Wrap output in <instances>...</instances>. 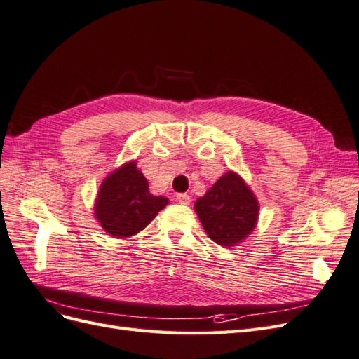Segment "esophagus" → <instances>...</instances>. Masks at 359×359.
Returning <instances> with one entry per match:
<instances>
[{"label": "esophagus", "mask_w": 359, "mask_h": 359, "mask_svg": "<svg viewBox=\"0 0 359 359\" xmlns=\"http://www.w3.org/2000/svg\"><path fill=\"white\" fill-rule=\"evenodd\" d=\"M177 201L180 202V203H182V205H189L190 203V196L187 193H178L177 194Z\"/></svg>", "instance_id": "1"}]
</instances>
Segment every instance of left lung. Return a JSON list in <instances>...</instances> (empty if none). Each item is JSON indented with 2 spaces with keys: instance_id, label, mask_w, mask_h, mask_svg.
<instances>
[{
  "instance_id": "8db88e82",
  "label": "left lung",
  "mask_w": 359,
  "mask_h": 359,
  "mask_svg": "<svg viewBox=\"0 0 359 359\" xmlns=\"http://www.w3.org/2000/svg\"><path fill=\"white\" fill-rule=\"evenodd\" d=\"M203 229L223 247H233L252 233L257 223L259 203L244 180L229 170L217 180L205 196L194 202Z\"/></svg>"
}]
</instances>
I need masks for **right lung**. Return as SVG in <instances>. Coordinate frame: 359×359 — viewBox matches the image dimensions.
I'll return each instance as SVG.
<instances>
[{"instance_id": "obj_1", "label": "right lung", "mask_w": 359, "mask_h": 359, "mask_svg": "<svg viewBox=\"0 0 359 359\" xmlns=\"http://www.w3.org/2000/svg\"><path fill=\"white\" fill-rule=\"evenodd\" d=\"M168 202V198L149 193L148 181L136 168V161H128L103 181L94 214L107 233L128 238L154 220Z\"/></svg>"}]
</instances>
